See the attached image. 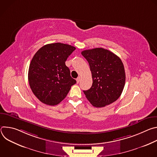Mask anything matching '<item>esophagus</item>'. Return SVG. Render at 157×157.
<instances>
[{
    "label": "esophagus",
    "instance_id": "obj_1",
    "mask_svg": "<svg viewBox=\"0 0 157 157\" xmlns=\"http://www.w3.org/2000/svg\"><path fill=\"white\" fill-rule=\"evenodd\" d=\"M80 80H81V78L80 77H78L77 79H76V81H77V83H79L80 82Z\"/></svg>",
    "mask_w": 157,
    "mask_h": 157
}]
</instances>
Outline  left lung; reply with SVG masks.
I'll return each mask as SVG.
<instances>
[{
  "mask_svg": "<svg viewBox=\"0 0 157 157\" xmlns=\"http://www.w3.org/2000/svg\"><path fill=\"white\" fill-rule=\"evenodd\" d=\"M81 54L88 61L92 73V86L83 91L87 100L96 107L115 102L121 96L125 82L121 58L102 48L84 50Z\"/></svg>",
  "mask_w": 157,
  "mask_h": 157,
  "instance_id": "1",
  "label": "left lung"
}]
</instances>
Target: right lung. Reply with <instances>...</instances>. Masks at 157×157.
I'll use <instances>...</instances> for the list:
<instances>
[{
  "label": "right lung",
  "instance_id": "add662e5",
  "mask_svg": "<svg viewBox=\"0 0 157 157\" xmlns=\"http://www.w3.org/2000/svg\"><path fill=\"white\" fill-rule=\"evenodd\" d=\"M75 50L70 44L50 43L42 47L33 56L28 79L33 93L41 102L50 105L58 104L76 84L65 64Z\"/></svg>",
  "mask_w": 157,
  "mask_h": 157
}]
</instances>
